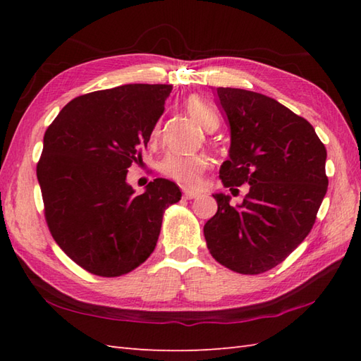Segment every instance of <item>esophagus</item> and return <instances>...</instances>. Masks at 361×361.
<instances>
[{"label": "esophagus", "instance_id": "esophagus-1", "mask_svg": "<svg viewBox=\"0 0 361 361\" xmlns=\"http://www.w3.org/2000/svg\"><path fill=\"white\" fill-rule=\"evenodd\" d=\"M198 195L200 194H198L197 190H189V189L183 190V198H186V200H192V198H197Z\"/></svg>", "mask_w": 361, "mask_h": 361}]
</instances>
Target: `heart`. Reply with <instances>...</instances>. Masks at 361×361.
<instances>
[{
	"label": "heart",
	"mask_w": 361,
	"mask_h": 361,
	"mask_svg": "<svg viewBox=\"0 0 361 361\" xmlns=\"http://www.w3.org/2000/svg\"><path fill=\"white\" fill-rule=\"evenodd\" d=\"M186 109L190 116L200 122L206 130H211L212 127L219 126L216 111H214L204 101H202L200 97H189L186 102ZM158 133L159 127L157 126L155 130H153V136H157ZM206 167H208V158L203 155L167 153L159 163L161 173L186 188H195L200 185Z\"/></svg>",
	"instance_id": "obj_1"
}]
</instances>
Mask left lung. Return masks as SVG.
<instances>
[{
  "label": "left lung",
  "mask_w": 361,
  "mask_h": 361,
  "mask_svg": "<svg viewBox=\"0 0 361 361\" xmlns=\"http://www.w3.org/2000/svg\"><path fill=\"white\" fill-rule=\"evenodd\" d=\"M231 127L225 188L250 185L239 208L214 195L219 209L203 228L219 264L260 274L288 257L315 225L327 192V152L315 128L274 99L240 88H217Z\"/></svg>",
  "instance_id": "8db88e82"
}]
</instances>
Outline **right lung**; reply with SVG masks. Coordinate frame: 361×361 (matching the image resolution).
Returning <instances> with one entry per match:
<instances>
[{
	"label": "right lung",
	"instance_id": "add662e5",
	"mask_svg": "<svg viewBox=\"0 0 361 361\" xmlns=\"http://www.w3.org/2000/svg\"><path fill=\"white\" fill-rule=\"evenodd\" d=\"M172 85L130 83L68 102L44 132L37 163L44 219L65 255L83 270L118 278L157 247L175 183L155 178L135 195L128 167L141 163Z\"/></svg>",
	"mask_w": 361,
	"mask_h": 361
}]
</instances>
